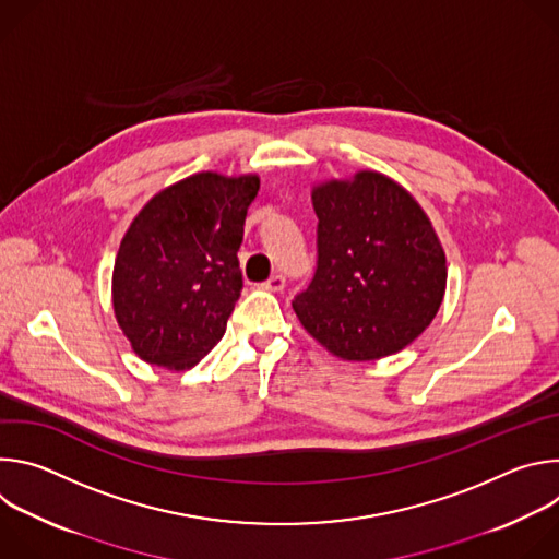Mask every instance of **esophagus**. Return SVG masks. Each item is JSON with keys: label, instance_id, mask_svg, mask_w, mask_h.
I'll return each mask as SVG.
<instances>
[{"label": "esophagus", "instance_id": "34e87169", "mask_svg": "<svg viewBox=\"0 0 559 559\" xmlns=\"http://www.w3.org/2000/svg\"><path fill=\"white\" fill-rule=\"evenodd\" d=\"M259 287H261V289H267V292H281V289L285 287V276L274 274V276H270L265 283H261Z\"/></svg>", "mask_w": 559, "mask_h": 559}]
</instances>
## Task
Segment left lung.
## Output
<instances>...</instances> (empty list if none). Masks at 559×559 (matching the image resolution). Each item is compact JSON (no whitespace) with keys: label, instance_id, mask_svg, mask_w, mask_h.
I'll use <instances>...</instances> for the list:
<instances>
[{"label":"left lung","instance_id":"1","mask_svg":"<svg viewBox=\"0 0 559 559\" xmlns=\"http://www.w3.org/2000/svg\"><path fill=\"white\" fill-rule=\"evenodd\" d=\"M318 267L292 307L311 338L343 360L405 349L436 318L447 257L420 203L393 179L360 170L311 188Z\"/></svg>","mask_w":559,"mask_h":559}]
</instances>
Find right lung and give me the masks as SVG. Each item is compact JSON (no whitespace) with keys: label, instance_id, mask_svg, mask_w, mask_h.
Masks as SVG:
<instances>
[{"label":"right lung","instance_id":"add662e5","mask_svg":"<svg viewBox=\"0 0 559 559\" xmlns=\"http://www.w3.org/2000/svg\"><path fill=\"white\" fill-rule=\"evenodd\" d=\"M257 175L197 173L154 194L115 259V318L134 354L170 371L194 367L225 334L243 276L236 252Z\"/></svg>","mask_w":559,"mask_h":559}]
</instances>
